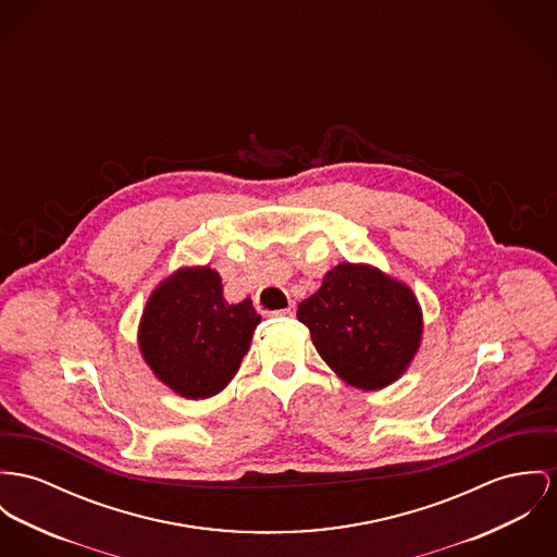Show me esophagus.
I'll list each match as a JSON object with an SVG mask.
<instances>
[{
    "label": "esophagus",
    "mask_w": 557,
    "mask_h": 557,
    "mask_svg": "<svg viewBox=\"0 0 557 557\" xmlns=\"http://www.w3.org/2000/svg\"><path fill=\"white\" fill-rule=\"evenodd\" d=\"M269 315H271V318H293V315H295V305H288L286 309H277V311H271Z\"/></svg>",
    "instance_id": "esophagus-1"
}]
</instances>
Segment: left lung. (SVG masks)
<instances>
[{"mask_svg":"<svg viewBox=\"0 0 557 557\" xmlns=\"http://www.w3.org/2000/svg\"><path fill=\"white\" fill-rule=\"evenodd\" d=\"M297 318L322 360L345 384L367 392L405 375L424 333L413 290L367 262L333 267L318 293L300 300Z\"/></svg>","mask_w":557,"mask_h":557,"instance_id":"1","label":"left lung"}]
</instances>
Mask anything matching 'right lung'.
Masks as SVG:
<instances>
[{
	"label": "right lung",
	"instance_id": "right-lung-1",
	"mask_svg": "<svg viewBox=\"0 0 557 557\" xmlns=\"http://www.w3.org/2000/svg\"><path fill=\"white\" fill-rule=\"evenodd\" d=\"M258 322L252 300L224 299L212 267H180L146 300L137 345L161 384L199 400L231 384Z\"/></svg>",
	"mask_w": 557,
	"mask_h": 557
}]
</instances>
